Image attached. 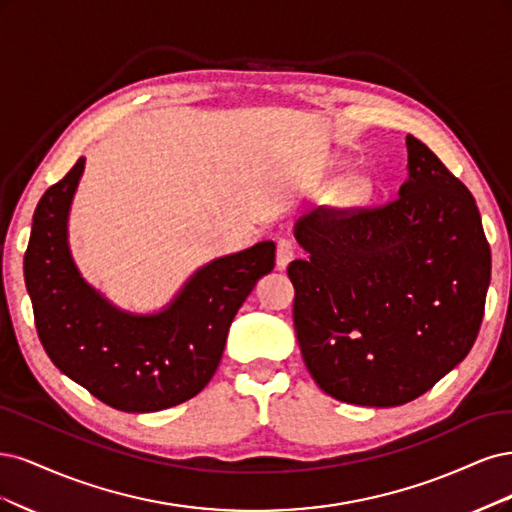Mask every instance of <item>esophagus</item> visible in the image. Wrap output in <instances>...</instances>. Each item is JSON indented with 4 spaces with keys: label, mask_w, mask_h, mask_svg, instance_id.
<instances>
[{
    "label": "esophagus",
    "mask_w": 512,
    "mask_h": 512,
    "mask_svg": "<svg viewBox=\"0 0 512 512\" xmlns=\"http://www.w3.org/2000/svg\"><path fill=\"white\" fill-rule=\"evenodd\" d=\"M293 257H295L293 242L287 240V238L278 240V244H276V268L278 270H285L289 263L293 261Z\"/></svg>",
    "instance_id": "1"
}]
</instances>
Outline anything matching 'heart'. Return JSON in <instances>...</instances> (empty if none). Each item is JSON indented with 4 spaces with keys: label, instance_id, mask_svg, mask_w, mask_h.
I'll use <instances>...</instances> for the list:
<instances>
[{
    "label": "heart",
    "instance_id": "heart-1",
    "mask_svg": "<svg viewBox=\"0 0 512 512\" xmlns=\"http://www.w3.org/2000/svg\"><path fill=\"white\" fill-rule=\"evenodd\" d=\"M366 189H368V183L364 178H355L349 183V195H361Z\"/></svg>",
    "mask_w": 512,
    "mask_h": 512
}]
</instances>
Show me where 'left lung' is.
I'll use <instances>...</instances> for the list:
<instances>
[{
	"label": "left lung",
	"mask_w": 512,
	"mask_h": 512,
	"mask_svg": "<svg viewBox=\"0 0 512 512\" xmlns=\"http://www.w3.org/2000/svg\"><path fill=\"white\" fill-rule=\"evenodd\" d=\"M408 178L372 210L317 208L293 236V325L332 398L389 408L432 389L476 340L491 251L472 193L415 136Z\"/></svg>",
	"instance_id": "obj_1"
}]
</instances>
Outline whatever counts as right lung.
<instances>
[{
  "label": "right lung",
  "instance_id": "add662e5",
  "mask_svg": "<svg viewBox=\"0 0 512 512\" xmlns=\"http://www.w3.org/2000/svg\"><path fill=\"white\" fill-rule=\"evenodd\" d=\"M85 157L48 189L34 212L23 261L38 336L53 364L97 400L123 412H157L191 400L219 368L229 325L276 244L217 257L197 268L157 312L112 304L76 268L68 219Z\"/></svg>",
  "mask_w": 512,
  "mask_h": 512
}]
</instances>
